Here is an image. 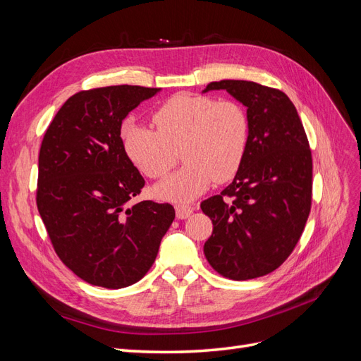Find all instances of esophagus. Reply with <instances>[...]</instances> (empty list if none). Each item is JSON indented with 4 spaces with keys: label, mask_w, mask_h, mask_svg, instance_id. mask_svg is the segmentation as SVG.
<instances>
[{
    "label": "esophagus",
    "mask_w": 361,
    "mask_h": 361,
    "mask_svg": "<svg viewBox=\"0 0 361 361\" xmlns=\"http://www.w3.org/2000/svg\"><path fill=\"white\" fill-rule=\"evenodd\" d=\"M194 212V207L191 204H176V216L179 220H185Z\"/></svg>",
    "instance_id": "esophagus-1"
}]
</instances>
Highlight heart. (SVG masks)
I'll list each match as a JSON object with an SVG mask.
<instances>
[{"label": "heart", "mask_w": 361, "mask_h": 361, "mask_svg": "<svg viewBox=\"0 0 361 361\" xmlns=\"http://www.w3.org/2000/svg\"><path fill=\"white\" fill-rule=\"evenodd\" d=\"M155 129L128 123L123 147L134 166L161 179L176 166L180 150L185 166L159 183L155 192L173 202H191L224 183L241 169L250 141V118L236 101L200 94H174L152 114Z\"/></svg>", "instance_id": "obj_1"}]
</instances>
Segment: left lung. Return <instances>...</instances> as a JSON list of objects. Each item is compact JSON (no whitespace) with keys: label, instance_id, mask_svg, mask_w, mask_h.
<instances>
[{"label":"left lung","instance_id":"1","mask_svg":"<svg viewBox=\"0 0 361 361\" xmlns=\"http://www.w3.org/2000/svg\"><path fill=\"white\" fill-rule=\"evenodd\" d=\"M247 106L250 141L241 169L221 194L202 202L214 231L203 251L226 279L250 280L277 269L302 235L312 207V150L297 108L279 89L223 80Z\"/></svg>","mask_w":361,"mask_h":361}]
</instances>
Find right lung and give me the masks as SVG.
<instances>
[{"label":"right lung","mask_w":361,"mask_h":361,"mask_svg":"<svg viewBox=\"0 0 361 361\" xmlns=\"http://www.w3.org/2000/svg\"><path fill=\"white\" fill-rule=\"evenodd\" d=\"M158 92L140 85L78 92L43 137L37 209L57 256L90 285L120 289L143 279L174 220L169 203L130 204L145 179L120 137L129 111Z\"/></svg>","instance_id":"add662e5"}]
</instances>
